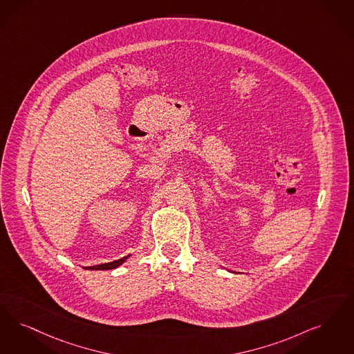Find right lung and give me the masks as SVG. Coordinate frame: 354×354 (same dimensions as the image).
<instances>
[{"mask_svg": "<svg viewBox=\"0 0 354 354\" xmlns=\"http://www.w3.org/2000/svg\"><path fill=\"white\" fill-rule=\"evenodd\" d=\"M129 257V255H127ZM127 257H124V258H121V259H118V261H113V262H109V263H102V265H96V266H91V268H88V269L92 270H112L115 269V268H118L120 265H122L125 261L127 259Z\"/></svg>", "mask_w": 354, "mask_h": 354, "instance_id": "add662e5", "label": "right lung"}]
</instances>
